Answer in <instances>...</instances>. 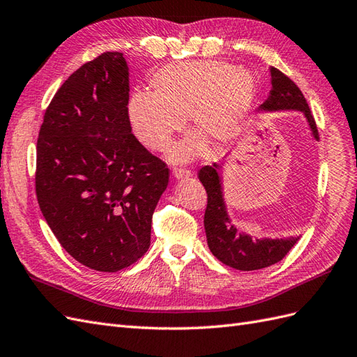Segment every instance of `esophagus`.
<instances>
[{
	"label": "esophagus",
	"instance_id": "1",
	"mask_svg": "<svg viewBox=\"0 0 357 357\" xmlns=\"http://www.w3.org/2000/svg\"><path fill=\"white\" fill-rule=\"evenodd\" d=\"M172 173H173V176H175L176 179H185V178L193 176V173H191V170L181 169V167H175Z\"/></svg>",
	"mask_w": 357,
	"mask_h": 357
}]
</instances>
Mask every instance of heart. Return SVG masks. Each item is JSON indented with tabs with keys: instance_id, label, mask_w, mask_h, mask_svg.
<instances>
[{
	"instance_id": "obj_1",
	"label": "heart",
	"mask_w": 357,
	"mask_h": 357,
	"mask_svg": "<svg viewBox=\"0 0 357 357\" xmlns=\"http://www.w3.org/2000/svg\"><path fill=\"white\" fill-rule=\"evenodd\" d=\"M151 95L134 91L126 116L144 148L166 151L184 126L197 131L215 148L240 134L255 95L253 75L248 69L223 61H179L162 66L149 79ZM202 151L196 139L176 144L170 160L187 162Z\"/></svg>"
}]
</instances>
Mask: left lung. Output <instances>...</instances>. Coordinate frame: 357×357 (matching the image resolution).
Listing matches in <instances>:
<instances>
[{
    "mask_svg": "<svg viewBox=\"0 0 357 357\" xmlns=\"http://www.w3.org/2000/svg\"><path fill=\"white\" fill-rule=\"evenodd\" d=\"M271 90L259 109L261 112H294L303 113L310 128L314 139L318 140V130L315 119L310 113L306 99L300 89L285 74L276 68L270 69ZM223 164L214 162L213 166H205L199 170V179L206 190L208 204L205 209V232L208 248L214 257L226 266L241 271H252L273 266L285 258V255L298 241V236L289 238H258L245 232H240L232 225L227 214L226 202L223 197V185L220 172Z\"/></svg>",
    "mask_w": 357,
    "mask_h": 357,
    "instance_id": "8db88e82",
    "label": "left lung"
}]
</instances>
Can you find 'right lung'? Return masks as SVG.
I'll use <instances>...</instances> for the list:
<instances>
[{"mask_svg": "<svg viewBox=\"0 0 357 357\" xmlns=\"http://www.w3.org/2000/svg\"><path fill=\"white\" fill-rule=\"evenodd\" d=\"M122 52L75 70L43 116L36 195L52 234L83 266L113 273L148 252L169 184L166 162L131 132L130 72Z\"/></svg>", "mask_w": 357, "mask_h": 357, "instance_id": "1", "label": "right lung"}]
</instances>
